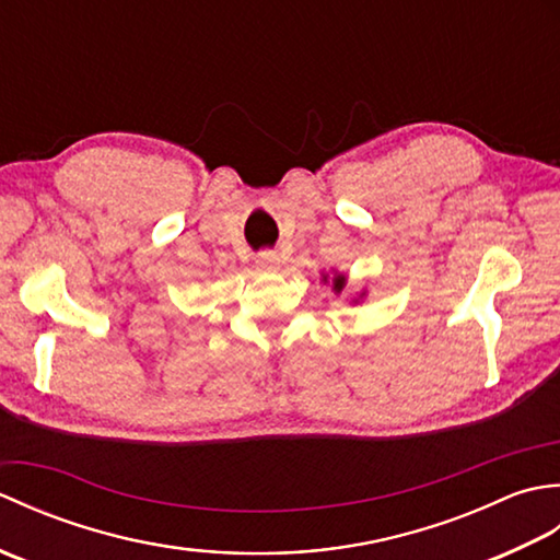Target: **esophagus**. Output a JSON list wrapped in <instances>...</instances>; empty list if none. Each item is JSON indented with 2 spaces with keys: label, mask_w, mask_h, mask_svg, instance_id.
Returning a JSON list of instances; mask_svg holds the SVG:
<instances>
[{
  "label": "esophagus",
  "mask_w": 560,
  "mask_h": 560,
  "mask_svg": "<svg viewBox=\"0 0 560 560\" xmlns=\"http://www.w3.org/2000/svg\"><path fill=\"white\" fill-rule=\"evenodd\" d=\"M279 265H281V259L277 253H273V249H265V253L257 255V267L261 271H277Z\"/></svg>",
  "instance_id": "1"
}]
</instances>
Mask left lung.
<instances>
[{
	"mask_svg": "<svg viewBox=\"0 0 560 560\" xmlns=\"http://www.w3.org/2000/svg\"><path fill=\"white\" fill-rule=\"evenodd\" d=\"M323 281H327V277H323ZM343 287H347V277H343V273H335V279H331V291L341 293ZM361 299H363V293H361Z\"/></svg>",
	"mask_w": 560,
	"mask_h": 560,
	"instance_id": "8db88e82",
	"label": "left lung"
}]
</instances>
